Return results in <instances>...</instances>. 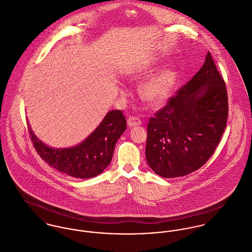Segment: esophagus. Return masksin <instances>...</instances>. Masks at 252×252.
<instances>
[{
    "mask_svg": "<svg viewBox=\"0 0 252 252\" xmlns=\"http://www.w3.org/2000/svg\"><path fill=\"white\" fill-rule=\"evenodd\" d=\"M142 124V121L137 118V117H129L127 119V125L128 126L130 127H133V126H140Z\"/></svg>",
    "mask_w": 252,
    "mask_h": 252,
    "instance_id": "esophagus-1",
    "label": "esophagus"
}]
</instances>
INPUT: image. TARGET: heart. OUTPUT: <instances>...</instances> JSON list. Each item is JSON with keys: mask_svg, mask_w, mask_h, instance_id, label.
Wrapping results in <instances>:
<instances>
[{"mask_svg": "<svg viewBox=\"0 0 252 252\" xmlns=\"http://www.w3.org/2000/svg\"><path fill=\"white\" fill-rule=\"evenodd\" d=\"M156 66L154 63L145 64L130 75L134 80H141L143 78L152 74ZM177 69L174 65H167L150 77L142 80L139 84V94L144 101L152 106H160L167 102L174 92L177 80Z\"/></svg>", "mask_w": 252, "mask_h": 252, "instance_id": "b5f03b06", "label": "heart"}]
</instances>
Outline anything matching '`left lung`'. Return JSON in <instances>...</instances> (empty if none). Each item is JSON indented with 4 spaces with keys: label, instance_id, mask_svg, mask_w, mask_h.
<instances>
[{
    "label": "left lung",
    "instance_id": "1",
    "mask_svg": "<svg viewBox=\"0 0 252 252\" xmlns=\"http://www.w3.org/2000/svg\"><path fill=\"white\" fill-rule=\"evenodd\" d=\"M227 115L225 83L207 53L194 78L150 119L146 158L151 169L162 177L199 169L219 145Z\"/></svg>",
    "mask_w": 252,
    "mask_h": 252
}]
</instances>
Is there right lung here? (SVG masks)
<instances>
[{
  "mask_svg": "<svg viewBox=\"0 0 252 252\" xmlns=\"http://www.w3.org/2000/svg\"><path fill=\"white\" fill-rule=\"evenodd\" d=\"M28 126L37 154L50 166L73 177L92 178L110 164L117 141L126 129V121L121 110H111L81 143L63 149L44 144L34 134L29 122Z\"/></svg>",
  "mask_w": 252,
  "mask_h": 252,
  "instance_id": "right-lung-1",
  "label": "right lung"
}]
</instances>
